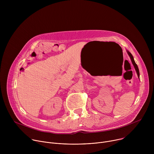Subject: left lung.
Instances as JSON below:
<instances>
[{"instance_id":"left-lung-1","label":"left lung","mask_w":154,"mask_h":154,"mask_svg":"<svg viewBox=\"0 0 154 154\" xmlns=\"http://www.w3.org/2000/svg\"><path fill=\"white\" fill-rule=\"evenodd\" d=\"M126 51H127V52L128 56H129L130 58L131 61V63H132V64H133V65H134V66L135 69V71H136V72H137V75H138V78L140 79V71H139V69H138V67L137 64H136V63H135V60H134V57H133V55H131V54L127 50Z\"/></svg>"}]
</instances>
